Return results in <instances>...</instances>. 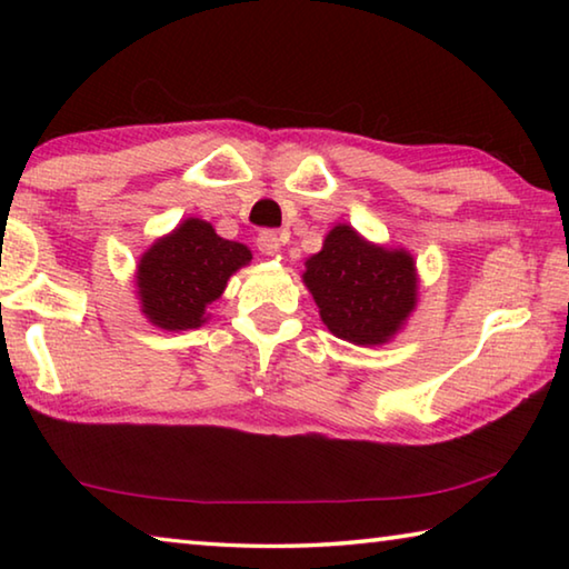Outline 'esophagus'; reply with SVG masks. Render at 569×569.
<instances>
[{"label": "esophagus", "mask_w": 569, "mask_h": 569, "mask_svg": "<svg viewBox=\"0 0 569 569\" xmlns=\"http://www.w3.org/2000/svg\"><path fill=\"white\" fill-rule=\"evenodd\" d=\"M258 250L266 256H278L281 253V238H278L276 230H263V233H258Z\"/></svg>", "instance_id": "esophagus-1"}]
</instances>
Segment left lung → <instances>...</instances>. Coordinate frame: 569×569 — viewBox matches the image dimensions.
<instances>
[{
    "mask_svg": "<svg viewBox=\"0 0 569 569\" xmlns=\"http://www.w3.org/2000/svg\"><path fill=\"white\" fill-rule=\"evenodd\" d=\"M303 286L336 339L383 346L407 326L419 303V271L407 248H389L339 223L323 248L306 258Z\"/></svg>",
    "mask_w": 569,
    "mask_h": 569,
    "instance_id": "obj_1",
    "label": "left lung"
}]
</instances>
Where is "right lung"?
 Returning <instances> with one entry per match:
<instances>
[{"mask_svg":"<svg viewBox=\"0 0 569 569\" xmlns=\"http://www.w3.org/2000/svg\"><path fill=\"white\" fill-rule=\"evenodd\" d=\"M250 258L248 246L220 238L208 220H180L138 261L134 293L142 316L162 331L198 329L210 319L208 306Z\"/></svg>","mask_w":569,"mask_h":569,"instance_id":"1","label":"right lung"}]
</instances>
